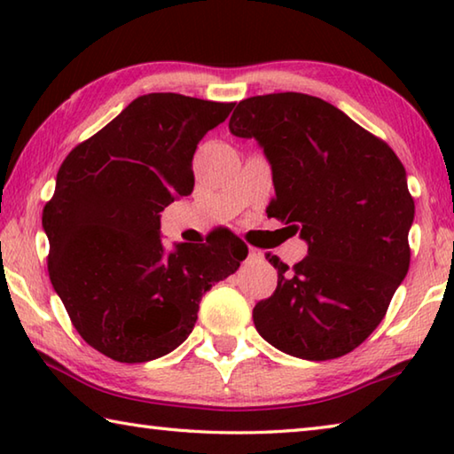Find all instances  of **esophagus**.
<instances>
[{"instance_id":"34e87169","label":"esophagus","mask_w":454,"mask_h":454,"mask_svg":"<svg viewBox=\"0 0 454 454\" xmlns=\"http://www.w3.org/2000/svg\"><path fill=\"white\" fill-rule=\"evenodd\" d=\"M248 258H250V260H254V262H262V260H264V254H262V252H260L258 248H252V246H250V250H248Z\"/></svg>"}]
</instances>
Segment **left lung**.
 I'll return each instance as SVG.
<instances>
[{
	"mask_svg": "<svg viewBox=\"0 0 454 454\" xmlns=\"http://www.w3.org/2000/svg\"><path fill=\"white\" fill-rule=\"evenodd\" d=\"M230 132L256 137L272 164L268 216L309 242V256L278 268V286L252 318L286 355L330 360L380 325L409 272L414 200L390 145L325 99L298 91L242 99Z\"/></svg>",
	"mask_w": 454,
	"mask_h": 454,
	"instance_id": "8db88e82",
	"label": "left lung"
}]
</instances>
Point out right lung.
Segmentation results:
<instances>
[{
    "label": "right lung",
    "instance_id": "obj_1",
    "mask_svg": "<svg viewBox=\"0 0 454 454\" xmlns=\"http://www.w3.org/2000/svg\"><path fill=\"white\" fill-rule=\"evenodd\" d=\"M232 107L140 96L59 166L42 214L50 280L74 328L107 358L148 363L180 347L202 296L248 254L230 230L178 244L172 254L158 234L160 212L194 190L198 142Z\"/></svg>",
    "mask_w": 454,
    "mask_h": 454
}]
</instances>
